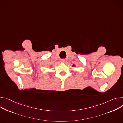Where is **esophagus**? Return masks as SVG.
<instances>
[{"mask_svg": "<svg viewBox=\"0 0 123 123\" xmlns=\"http://www.w3.org/2000/svg\"><path fill=\"white\" fill-rule=\"evenodd\" d=\"M60 63H65V60L64 59H61L60 60Z\"/></svg>", "mask_w": 123, "mask_h": 123, "instance_id": "1", "label": "esophagus"}]
</instances>
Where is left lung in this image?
<instances>
[{
	"label": "left lung",
	"mask_w": 123,
	"mask_h": 123,
	"mask_svg": "<svg viewBox=\"0 0 123 123\" xmlns=\"http://www.w3.org/2000/svg\"><path fill=\"white\" fill-rule=\"evenodd\" d=\"M72 67H75V65H74V64H73V66H72Z\"/></svg>",
	"instance_id": "8db88e82"
}]
</instances>
